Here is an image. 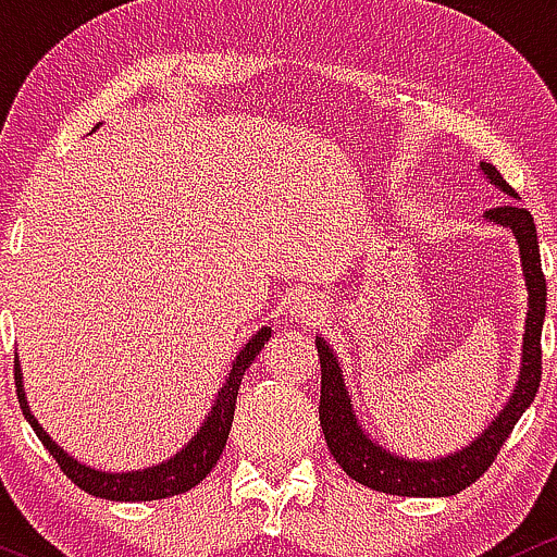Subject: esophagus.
Returning a JSON list of instances; mask_svg holds the SVG:
<instances>
[{
    "label": "esophagus",
    "instance_id": "1",
    "mask_svg": "<svg viewBox=\"0 0 557 557\" xmlns=\"http://www.w3.org/2000/svg\"><path fill=\"white\" fill-rule=\"evenodd\" d=\"M289 312L299 321H318L326 312V302L321 297L312 295V292H297L295 297L289 299Z\"/></svg>",
    "mask_w": 557,
    "mask_h": 557
}]
</instances>
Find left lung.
Returning a JSON list of instances; mask_svg holds the SVG:
<instances>
[{
	"instance_id": "1",
	"label": "left lung",
	"mask_w": 557,
	"mask_h": 557,
	"mask_svg": "<svg viewBox=\"0 0 557 557\" xmlns=\"http://www.w3.org/2000/svg\"><path fill=\"white\" fill-rule=\"evenodd\" d=\"M479 171L495 184L499 191L508 197H518L513 186L508 184L492 162H481ZM484 221L497 223L513 231L521 252L523 278H527L529 292V310H527V329H523V349H521V371H518L516 389L510 395L505 408L499 410L495 421L490 423L481 436L471 445L458 449L455 455L436 460H413L399 458L389 449L379 447L371 436L362 431L352 410V397H349L345 376H342L339 360L334 349L323 336H315L318 358H321V426L331 455L342 471L362 486H371L386 495L403 497H449L471 486L481 473L495 463L499 447L508 440L510 431L518 423V418L527 413V408L534 403L536 389L542 381V323H545L547 310V284L542 273L540 260V242H536L534 218L527 208L516 202H505L503 208H492L484 212Z\"/></svg>"
}]
</instances>
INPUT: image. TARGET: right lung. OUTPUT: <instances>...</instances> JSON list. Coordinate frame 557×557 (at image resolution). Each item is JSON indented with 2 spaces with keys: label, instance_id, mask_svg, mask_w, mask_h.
Instances as JSON below:
<instances>
[{
  "label": "right lung",
  "instance_id": "1",
  "mask_svg": "<svg viewBox=\"0 0 557 557\" xmlns=\"http://www.w3.org/2000/svg\"><path fill=\"white\" fill-rule=\"evenodd\" d=\"M268 339H271V326H262L258 334L242 347V352L236 355L234 362H231L226 384L221 386L210 413L205 416V423L197 429V434L191 436L189 445L181 447L171 460H162V463L152 468H141V471H128V473L97 471V468L78 463L73 455H67L65 449L54 445L52 436L41 429V423L36 421L34 413H30L26 392H23L21 362L15 358L17 403H21L23 416H26L30 429L36 431L41 445L49 449V455H52L54 460H58L62 473H65V476L76 486H81L84 492H89V495L102 497V499H115V503H147V499H165V497L181 495V492H189L191 486H197L199 481L212 471V466L218 463L223 447H226L231 421H234L236 395H239L242 379H245V371L252 366V360L258 358L260 349L265 347Z\"/></svg>",
  "mask_w": 557,
  "mask_h": 557
}]
</instances>
